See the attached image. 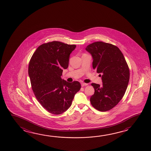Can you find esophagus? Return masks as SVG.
<instances>
[{
    "label": "esophagus",
    "mask_w": 151,
    "mask_h": 151,
    "mask_svg": "<svg viewBox=\"0 0 151 151\" xmlns=\"http://www.w3.org/2000/svg\"><path fill=\"white\" fill-rule=\"evenodd\" d=\"M81 86H82V87L88 85V84H87V83H84V82H82V83H81Z\"/></svg>",
    "instance_id": "34e87169"
}]
</instances>
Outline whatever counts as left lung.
Masks as SVG:
<instances>
[{"label":"left lung","mask_w":151,"mask_h":151,"mask_svg":"<svg viewBox=\"0 0 151 151\" xmlns=\"http://www.w3.org/2000/svg\"><path fill=\"white\" fill-rule=\"evenodd\" d=\"M86 50L92 55L93 68L101 73L103 82L101 86L91 83L95 93L90 99L91 104L99 111H109L125 93L130 78L129 67L120 50L112 44L97 41Z\"/></svg>","instance_id":"obj_1"}]
</instances>
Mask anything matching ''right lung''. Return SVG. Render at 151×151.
I'll return each instance as SVG.
<instances>
[{
	"label": "right lung",
	"instance_id": "1",
	"mask_svg": "<svg viewBox=\"0 0 151 151\" xmlns=\"http://www.w3.org/2000/svg\"><path fill=\"white\" fill-rule=\"evenodd\" d=\"M76 47V45L60 41L49 42L39 46L31 58L28 73L33 93L42 106L52 114L65 112L81 88L79 82L70 83L61 78Z\"/></svg>",
	"mask_w": 151,
	"mask_h": 151
}]
</instances>
